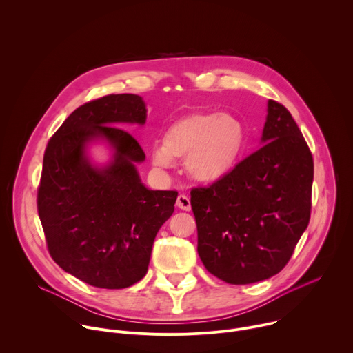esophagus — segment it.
Wrapping results in <instances>:
<instances>
[{
    "label": "esophagus",
    "instance_id": "1",
    "mask_svg": "<svg viewBox=\"0 0 353 353\" xmlns=\"http://www.w3.org/2000/svg\"><path fill=\"white\" fill-rule=\"evenodd\" d=\"M176 205L183 210V211H190L191 210V203H190V198L184 194H180L177 196V201H176Z\"/></svg>",
    "mask_w": 353,
    "mask_h": 353
}]
</instances>
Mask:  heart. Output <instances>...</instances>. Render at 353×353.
Returning <instances> with one entry per match:
<instances>
[{
    "instance_id": "b5f03b06",
    "label": "heart",
    "mask_w": 353,
    "mask_h": 353,
    "mask_svg": "<svg viewBox=\"0 0 353 353\" xmlns=\"http://www.w3.org/2000/svg\"><path fill=\"white\" fill-rule=\"evenodd\" d=\"M247 143V130L228 113H190L174 120L163 132L162 142L150 149L158 169H170L185 159L188 176L211 184L230 174Z\"/></svg>"
}]
</instances>
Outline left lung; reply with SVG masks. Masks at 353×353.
Instances as JSON below:
<instances>
[{
	"label": "left lung",
	"mask_w": 353,
	"mask_h": 353,
	"mask_svg": "<svg viewBox=\"0 0 353 353\" xmlns=\"http://www.w3.org/2000/svg\"><path fill=\"white\" fill-rule=\"evenodd\" d=\"M260 143L230 174L191 190L199 259L232 285L276 275L310 221L313 157L292 114L274 100Z\"/></svg>",
	"instance_id": "1"
}]
</instances>
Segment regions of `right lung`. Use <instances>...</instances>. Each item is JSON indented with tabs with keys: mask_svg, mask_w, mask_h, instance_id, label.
<instances>
[{
	"mask_svg": "<svg viewBox=\"0 0 353 353\" xmlns=\"http://www.w3.org/2000/svg\"><path fill=\"white\" fill-rule=\"evenodd\" d=\"M141 96L109 94L70 114L50 139L37 211L53 260L72 276L96 288L123 289L141 281L155 237L172 216L177 191L149 190L137 169L145 154L127 124L143 125ZM111 150L102 165L90 146Z\"/></svg>",
	"mask_w": 353,
	"mask_h": 353,
	"instance_id": "1",
	"label": "right lung"
}]
</instances>
